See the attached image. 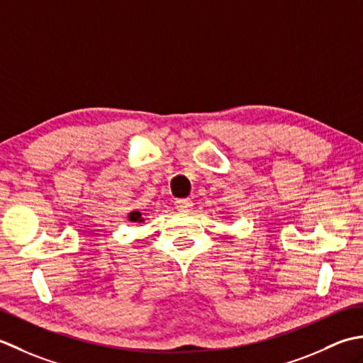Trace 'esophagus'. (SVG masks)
Returning <instances> with one entry per match:
<instances>
[{
	"label": "esophagus",
	"instance_id": "34e87169",
	"mask_svg": "<svg viewBox=\"0 0 363 363\" xmlns=\"http://www.w3.org/2000/svg\"><path fill=\"white\" fill-rule=\"evenodd\" d=\"M175 205H177V208L184 211V210H189L191 208L192 201H191V199H177Z\"/></svg>",
	"mask_w": 363,
	"mask_h": 363
}]
</instances>
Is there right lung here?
<instances>
[{
    "label": "right lung",
    "instance_id": "1",
    "mask_svg": "<svg viewBox=\"0 0 363 363\" xmlns=\"http://www.w3.org/2000/svg\"><path fill=\"white\" fill-rule=\"evenodd\" d=\"M128 220L130 223H144V214L138 211V210H133L128 213Z\"/></svg>",
    "mask_w": 363,
    "mask_h": 363
}]
</instances>
